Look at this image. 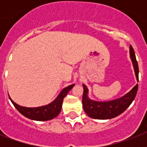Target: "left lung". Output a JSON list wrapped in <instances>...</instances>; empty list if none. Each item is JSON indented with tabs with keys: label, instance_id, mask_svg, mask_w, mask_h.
Returning <instances> with one entry per match:
<instances>
[{
	"label": "left lung",
	"instance_id": "left-lung-1",
	"mask_svg": "<svg viewBox=\"0 0 147 147\" xmlns=\"http://www.w3.org/2000/svg\"><path fill=\"white\" fill-rule=\"evenodd\" d=\"M130 57L132 59L133 65L134 68L135 74L137 76V81L139 80V68L138 63L136 59L134 50L133 47H130ZM83 96L82 105L85 113L92 118L105 120V119L114 118L125 111L127 108L134 100L138 90V84L136 85L134 88L128 94L117 100L105 101V102H97L92 100L88 97V88L83 85Z\"/></svg>",
	"mask_w": 147,
	"mask_h": 147
}]
</instances>
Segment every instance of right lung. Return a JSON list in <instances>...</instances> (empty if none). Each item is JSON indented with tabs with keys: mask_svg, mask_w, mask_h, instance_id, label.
<instances>
[{
	"mask_svg": "<svg viewBox=\"0 0 147 147\" xmlns=\"http://www.w3.org/2000/svg\"><path fill=\"white\" fill-rule=\"evenodd\" d=\"M74 85H75L73 84V85L65 88L53 102L48 105L40 107H33L32 108V107H22V106H20L15 102H13L10 97L9 98L11 100L13 106L17 108V111L27 118L39 121H49V120H52L55 117L59 114L61 109H62L63 98L66 96V94L73 88Z\"/></svg>",
	"mask_w": 147,
	"mask_h": 147,
	"instance_id": "1",
	"label": "right lung"
}]
</instances>
